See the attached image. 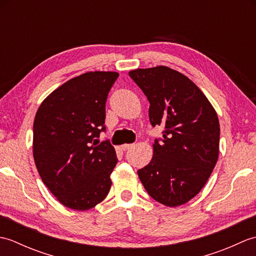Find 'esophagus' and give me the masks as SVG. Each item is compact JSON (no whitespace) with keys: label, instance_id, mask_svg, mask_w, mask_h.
<instances>
[{"label":"esophagus","instance_id":"obj_1","mask_svg":"<svg viewBox=\"0 0 256 256\" xmlns=\"http://www.w3.org/2000/svg\"><path fill=\"white\" fill-rule=\"evenodd\" d=\"M134 146V144H123L121 148H122V150H130V148H132Z\"/></svg>","mask_w":256,"mask_h":256}]
</instances>
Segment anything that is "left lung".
I'll list each match as a JSON object with an SVG mask.
<instances>
[{"mask_svg": "<svg viewBox=\"0 0 256 256\" xmlns=\"http://www.w3.org/2000/svg\"><path fill=\"white\" fill-rule=\"evenodd\" d=\"M150 102V124L162 125L153 158L138 174L152 198L167 206L188 202L208 180L219 156L216 112L186 76L168 68L128 72Z\"/></svg>", "mask_w": 256, "mask_h": 256, "instance_id": "obj_1", "label": "left lung"}]
</instances>
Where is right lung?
<instances>
[{"mask_svg": "<svg viewBox=\"0 0 256 256\" xmlns=\"http://www.w3.org/2000/svg\"><path fill=\"white\" fill-rule=\"evenodd\" d=\"M118 77L114 72H90L54 90L34 120L32 155L38 174L59 202L84 211L106 197L118 158L106 131V102Z\"/></svg>", "mask_w": 256, "mask_h": 256, "instance_id": "obj_1", "label": "right lung"}]
</instances>
